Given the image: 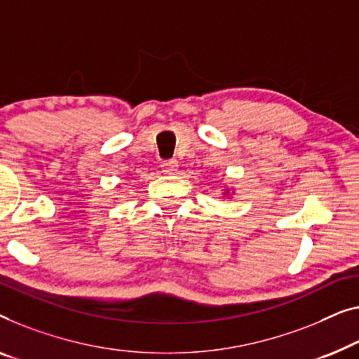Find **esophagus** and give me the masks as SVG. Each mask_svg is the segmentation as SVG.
<instances>
[{
	"mask_svg": "<svg viewBox=\"0 0 359 359\" xmlns=\"http://www.w3.org/2000/svg\"><path fill=\"white\" fill-rule=\"evenodd\" d=\"M178 162L176 160H168V162H163L162 163V171L165 175H175L178 173Z\"/></svg>",
	"mask_w": 359,
	"mask_h": 359,
	"instance_id": "34e87169",
	"label": "esophagus"
}]
</instances>
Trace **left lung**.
<instances>
[{
    "mask_svg": "<svg viewBox=\"0 0 359 359\" xmlns=\"http://www.w3.org/2000/svg\"><path fill=\"white\" fill-rule=\"evenodd\" d=\"M233 192H235L233 189L223 188V189H222V196H223V197H226V199H230V197H233Z\"/></svg>",
    "mask_w": 359,
    "mask_h": 359,
    "instance_id": "8db88e82",
    "label": "left lung"
}]
</instances>
